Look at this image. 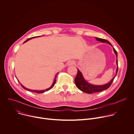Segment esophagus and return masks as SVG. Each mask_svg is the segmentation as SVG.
Listing matches in <instances>:
<instances>
[{
	"instance_id": "34e87169",
	"label": "esophagus",
	"mask_w": 134,
	"mask_h": 134,
	"mask_svg": "<svg viewBox=\"0 0 134 134\" xmlns=\"http://www.w3.org/2000/svg\"><path fill=\"white\" fill-rule=\"evenodd\" d=\"M75 64V62L73 60H70L68 63V66H71V65H74Z\"/></svg>"
}]
</instances>
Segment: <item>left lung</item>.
Listing matches in <instances>:
<instances>
[{"label":"left lung","instance_id":"8db88e82","mask_svg":"<svg viewBox=\"0 0 134 134\" xmlns=\"http://www.w3.org/2000/svg\"><path fill=\"white\" fill-rule=\"evenodd\" d=\"M95 39H96V40L98 41H100L101 42H105V43L109 44L110 45H111L112 46L111 44L108 40H107L105 39H101V38H99V37H95ZM113 49L114 53H115V54L116 55V57H117L118 54H117V51L115 50V49L113 48ZM116 63L117 64V70H116V75L114 76V77L111 80V81L109 83H108V84H106L105 85H92V84H91L87 83L84 79L81 72L77 69V75H76V77L75 78V83L76 86H77V87L79 90H80L82 92H85L86 93H88V94H92V93H95V92H101L103 90H105L108 89L111 86V84L112 83L114 78H115V77L117 74V72H118V65L117 58Z\"/></svg>","mask_w":134,"mask_h":134}]
</instances>
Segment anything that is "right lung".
Instances as JSON below:
<instances>
[{"instance_id": "obj_1", "label": "right lung", "mask_w": 134, "mask_h": 134, "mask_svg": "<svg viewBox=\"0 0 134 134\" xmlns=\"http://www.w3.org/2000/svg\"><path fill=\"white\" fill-rule=\"evenodd\" d=\"M38 36H37V37H38ZM34 37H36V36H35V37H31V38H29V39H28L27 40H26L24 42H26V41H29V40H30V39H32V38H34ZM58 74V72L57 73L56 75H55V77H54V81H53V84H52V85H51V86L50 87H49V88H48V89H46V90H41V91H37V90H29V89H27V88H25L24 86H23L22 85H21V86H22V87L23 88H24L25 90H27V91H30V92H35V93H44V92H45V91L46 92V91H49V90H50V89H51L53 87V86L54 85V84H55V82H56V77H57V74Z\"/></svg>"}]
</instances>
